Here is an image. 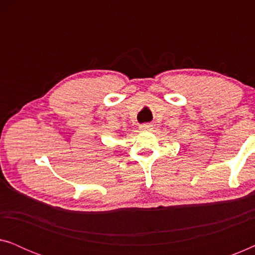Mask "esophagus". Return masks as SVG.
Masks as SVG:
<instances>
[{"instance_id": "esophagus-1", "label": "esophagus", "mask_w": 255, "mask_h": 255, "mask_svg": "<svg viewBox=\"0 0 255 255\" xmlns=\"http://www.w3.org/2000/svg\"><path fill=\"white\" fill-rule=\"evenodd\" d=\"M140 130H142V131H151L152 130V125L148 124V123L142 124V125H140Z\"/></svg>"}]
</instances>
